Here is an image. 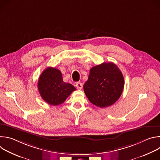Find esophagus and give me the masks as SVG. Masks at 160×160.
Wrapping results in <instances>:
<instances>
[{
	"mask_svg": "<svg viewBox=\"0 0 160 160\" xmlns=\"http://www.w3.org/2000/svg\"><path fill=\"white\" fill-rule=\"evenodd\" d=\"M75 85H76V87H77V88L78 89H82V87H83L82 83L81 82H77L76 84H75Z\"/></svg>",
	"mask_w": 160,
	"mask_h": 160,
	"instance_id": "1",
	"label": "esophagus"
}]
</instances>
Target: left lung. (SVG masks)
I'll return each instance as SVG.
<instances>
[{
    "instance_id": "obj_1",
    "label": "left lung",
    "mask_w": 160,
    "mask_h": 160,
    "mask_svg": "<svg viewBox=\"0 0 160 160\" xmlns=\"http://www.w3.org/2000/svg\"><path fill=\"white\" fill-rule=\"evenodd\" d=\"M124 78L118 67L113 62H103L92 67L83 85L89 101L101 108L109 106L120 98Z\"/></svg>"
}]
</instances>
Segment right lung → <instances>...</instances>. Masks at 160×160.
Here are the masks:
<instances>
[{"instance_id": "add662e5", "label": "right lung", "mask_w": 160, "mask_h": 160, "mask_svg": "<svg viewBox=\"0 0 160 160\" xmlns=\"http://www.w3.org/2000/svg\"><path fill=\"white\" fill-rule=\"evenodd\" d=\"M38 89L42 98L53 106L64 102L76 90L73 85L63 82L60 70L52 67L48 68L40 75Z\"/></svg>"}]
</instances>
